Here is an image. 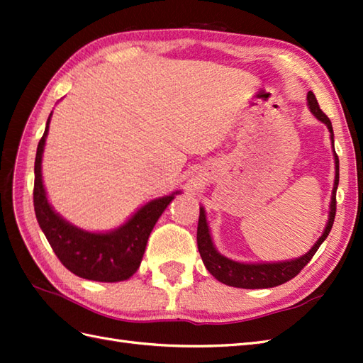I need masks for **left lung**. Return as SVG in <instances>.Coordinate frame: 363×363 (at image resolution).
<instances>
[{
  "label": "left lung",
  "instance_id": "obj_1",
  "mask_svg": "<svg viewBox=\"0 0 363 363\" xmlns=\"http://www.w3.org/2000/svg\"><path fill=\"white\" fill-rule=\"evenodd\" d=\"M307 106H309L311 112L317 117L320 121L325 123L330 133V142L334 146V130H333V123L326 117V113H323L320 109L317 98L309 91L307 94ZM334 160H335V179H334V189H333V196H330V206H329V218L326 223L325 233L312 246L309 252H306L304 256L291 260H284V262H272V264H243V262H235L230 260L217 251L213 246L212 237L209 226H207L206 220V212L204 207H199V220H198V233H196V242H198V251L201 254V259L204 262L206 268L209 269V273L218 279L220 282L230 285V287H238V289H269L276 287V285H281L284 282L290 281L291 277H295L301 269H303L307 264H309L313 254L318 251L320 245L326 240L329 235L330 229L334 225L335 218V209H337V201H335V194L338 187V156L334 150Z\"/></svg>",
  "mask_w": 363,
  "mask_h": 363
}]
</instances>
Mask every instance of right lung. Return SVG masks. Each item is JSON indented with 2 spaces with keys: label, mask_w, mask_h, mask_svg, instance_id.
Instances as JSON below:
<instances>
[{
  "label": "right lung",
  "mask_w": 363,
  "mask_h": 363,
  "mask_svg": "<svg viewBox=\"0 0 363 363\" xmlns=\"http://www.w3.org/2000/svg\"><path fill=\"white\" fill-rule=\"evenodd\" d=\"M50 120L51 113L38 142L34 164V211L38 226L57 259L73 274L98 282L126 281L140 267L154 225L179 191L146 203L125 225L109 233H89L76 228L54 212L43 187L42 156Z\"/></svg>",
  "instance_id": "1"
}]
</instances>
